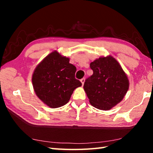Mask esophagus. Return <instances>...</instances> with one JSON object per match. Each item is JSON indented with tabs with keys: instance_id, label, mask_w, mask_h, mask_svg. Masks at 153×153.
<instances>
[{
	"instance_id": "34e87169",
	"label": "esophagus",
	"mask_w": 153,
	"mask_h": 153,
	"mask_svg": "<svg viewBox=\"0 0 153 153\" xmlns=\"http://www.w3.org/2000/svg\"><path fill=\"white\" fill-rule=\"evenodd\" d=\"M80 82H81L82 86H83V85H84V82H85V79L84 78H82L81 80H80Z\"/></svg>"
}]
</instances>
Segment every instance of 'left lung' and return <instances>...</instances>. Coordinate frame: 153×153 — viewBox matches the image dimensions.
<instances>
[{"instance_id":"left-lung-1","label":"left lung","mask_w":153,"mask_h":153,"mask_svg":"<svg viewBox=\"0 0 153 153\" xmlns=\"http://www.w3.org/2000/svg\"><path fill=\"white\" fill-rule=\"evenodd\" d=\"M90 66L93 74L85 82L84 90L90 105L100 110H110L123 100L128 92V76L111 55L100 56Z\"/></svg>"}]
</instances>
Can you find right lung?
Here are the masks:
<instances>
[{
  "mask_svg": "<svg viewBox=\"0 0 153 153\" xmlns=\"http://www.w3.org/2000/svg\"><path fill=\"white\" fill-rule=\"evenodd\" d=\"M76 67L69 58L54 51L44 58L33 72V90L38 98L52 108L69 102L74 90L82 86L75 78Z\"/></svg>",
  "mask_w": 153,
  "mask_h": 153,
  "instance_id": "1",
  "label": "right lung"
}]
</instances>
